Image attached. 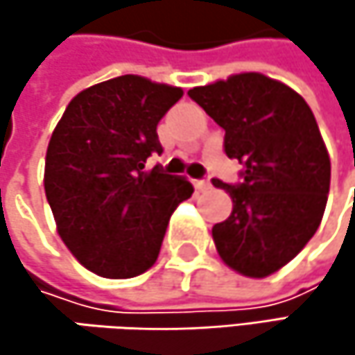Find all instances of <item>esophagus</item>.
<instances>
[{"instance_id":"esophagus-1","label":"esophagus","mask_w":355,"mask_h":355,"mask_svg":"<svg viewBox=\"0 0 355 355\" xmlns=\"http://www.w3.org/2000/svg\"><path fill=\"white\" fill-rule=\"evenodd\" d=\"M193 184H195V189H199V191H205V189L211 187L209 180H193Z\"/></svg>"}]
</instances>
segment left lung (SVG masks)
Wrapping results in <instances>:
<instances>
[{"label":"left lung","mask_w":355,"mask_h":355,"mask_svg":"<svg viewBox=\"0 0 355 355\" xmlns=\"http://www.w3.org/2000/svg\"><path fill=\"white\" fill-rule=\"evenodd\" d=\"M224 131L228 158L245 164L243 182L214 187L232 197L228 220L211 228L220 259L245 277L288 265L320 226L331 160L306 101L257 71L189 90Z\"/></svg>","instance_id":"obj_1"}]
</instances>
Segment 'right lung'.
<instances>
[{"instance_id":"add662e5","label":"right lung","mask_w":355,"mask_h":355,"mask_svg":"<svg viewBox=\"0 0 355 355\" xmlns=\"http://www.w3.org/2000/svg\"><path fill=\"white\" fill-rule=\"evenodd\" d=\"M180 96L177 86L119 76L76 94L51 135L44 193L57 232L101 277L148 271L173 211L193 195L184 177L144 171L162 152L156 127Z\"/></svg>"}]
</instances>
